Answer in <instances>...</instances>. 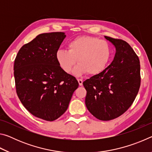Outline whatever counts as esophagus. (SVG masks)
I'll return each mask as SVG.
<instances>
[{
  "instance_id": "1",
  "label": "esophagus",
  "mask_w": 152,
  "mask_h": 152,
  "mask_svg": "<svg viewBox=\"0 0 152 152\" xmlns=\"http://www.w3.org/2000/svg\"><path fill=\"white\" fill-rule=\"evenodd\" d=\"M78 82L79 83V85L80 86H82V82H83V80H82V79H78Z\"/></svg>"
}]
</instances>
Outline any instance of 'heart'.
<instances>
[{
	"label": "heart",
	"mask_w": 152,
	"mask_h": 152,
	"mask_svg": "<svg viewBox=\"0 0 152 152\" xmlns=\"http://www.w3.org/2000/svg\"><path fill=\"white\" fill-rule=\"evenodd\" d=\"M68 50H60L56 52V60L61 69L79 76L87 74L96 76L103 71L110 57V47L105 40L92 36L84 35L75 38L68 43Z\"/></svg>",
	"instance_id": "heart-1"
}]
</instances>
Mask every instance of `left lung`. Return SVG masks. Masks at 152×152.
<instances>
[{
    "label": "left lung",
    "mask_w": 152,
    "mask_h": 152,
    "mask_svg": "<svg viewBox=\"0 0 152 152\" xmlns=\"http://www.w3.org/2000/svg\"><path fill=\"white\" fill-rule=\"evenodd\" d=\"M116 48L114 60L101 73L86 80L85 104L96 119L110 121L129 109L141 84L140 59L125 41L104 36Z\"/></svg>",
    "instance_id": "8db88e82"
}]
</instances>
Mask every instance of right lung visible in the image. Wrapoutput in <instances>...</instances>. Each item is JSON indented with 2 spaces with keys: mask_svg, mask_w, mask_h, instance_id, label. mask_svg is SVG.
Instances as JSON below:
<instances>
[{
  "mask_svg": "<svg viewBox=\"0 0 152 152\" xmlns=\"http://www.w3.org/2000/svg\"><path fill=\"white\" fill-rule=\"evenodd\" d=\"M65 37L63 32L38 35L22 46L15 60V87L20 101L33 115L48 121L66 112L79 85L56 60Z\"/></svg>",
  "mask_w": 152,
  "mask_h": 152,
  "instance_id": "1",
  "label": "right lung"
}]
</instances>
